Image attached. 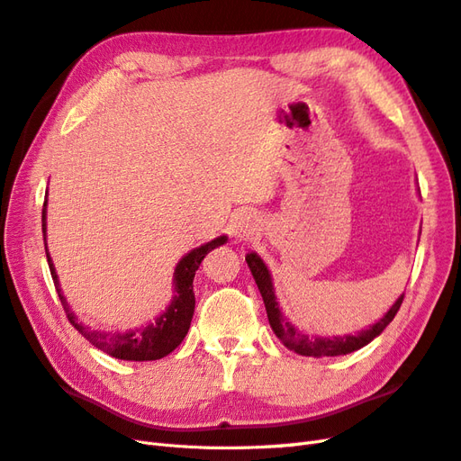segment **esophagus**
I'll return each instance as SVG.
<instances>
[{"label":"esophagus","instance_id":"obj_1","mask_svg":"<svg viewBox=\"0 0 461 461\" xmlns=\"http://www.w3.org/2000/svg\"><path fill=\"white\" fill-rule=\"evenodd\" d=\"M255 231H257L255 216L247 214V212H241V214L233 221V233L238 235V238H251Z\"/></svg>","mask_w":461,"mask_h":461}]
</instances>
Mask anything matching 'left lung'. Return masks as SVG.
I'll return each mask as SVG.
<instances>
[{
    "label": "left lung",
    "instance_id": "left-lung-1",
    "mask_svg": "<svg viewBox=\"0 0 461 461\" xmlns=\"http://www.w3.org/2000/svg\"><path fill=\"white\" fill-rule=\"evenodd\" d=\"M247 265L251 268V275L257 282L258 292H261L267 315H268V323L273 327L275 335L288 347L290 350L302 354V357H343V354H350L354 350H358L366 347L368 343L380 335L384 329L393 321L395 313L399 312L401 303H403L405 294H401L397 302L389 308V312L382 317L380 321L374 323L372 327L366 329V331H360L357 335H345V337H313V335H305L302 333L296 325H292L285 315H282L278 302L275 296V286H273V278H270V273L267 265L263 263V258L257 253H249L245 257Z\"/></svg>",
    "mask_w": 461,
    "mask_h": 461
}]
</instances>
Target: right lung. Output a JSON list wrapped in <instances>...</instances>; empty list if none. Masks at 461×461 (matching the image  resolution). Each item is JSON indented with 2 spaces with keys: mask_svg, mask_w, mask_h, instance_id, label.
Instances as JSON below:
<instances>
[{
  "mask_svg": "<svg viewBox=\"0 0 461 461\" xmlns=\"http://www.w3.org/2000/svg\"><path fill=\"white\" fill-rule=\"evenodd\" d=\"M42 235H44V249H46V200L42 208ZM226 241H228L226 235H220V238L196 247V249H193L191 253H186L175 267V275H173L175 296L169 303V308L165 310L156 321L126 333L97 331V329H91L86 323L77 321V317L74 315L72 310H69V305L60 290V282H58V275L54 270L49 249H46V258H49L54 286H56L58 296H60V302L64 305V312L68 315L69 323H72L93 347L111 354V357L121 358V360L144 362V360H159L163 357H167L169 352H173L183 343L194 313L193 280H194L196 270L200 263H203V258L212 249H216V247L223 245Z\"/></svg>",
  "mask_w": 461,
  "mask_h": 461,
  "instance_id": "1",
  "label": "right lung"
}]
</instances>
